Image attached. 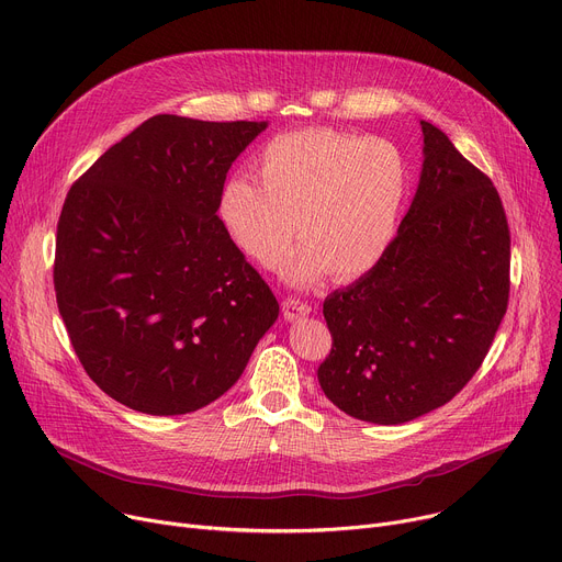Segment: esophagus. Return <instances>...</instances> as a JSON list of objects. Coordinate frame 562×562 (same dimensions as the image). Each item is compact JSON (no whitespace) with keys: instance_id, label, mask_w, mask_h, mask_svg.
Instances as JSON below:
<instances>
[{"instance_id":"34e87169","label":"esophagus","mask_w":562,"mask_h":562,"mask_svg":"<svg viewBox=\"0 0 562 562\" xmlns=\"http://www.w3.org/2000/svg\"><path fill=\"white\" fill-rule=\"evenodd\" d=\"M282 312L286 321H297V318H305L312 314V305L307 301H301V297H284L282 303Z\"/></svg>"}]
</instances>
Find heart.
<instances>
[{
    "label": "heart",
    "mask_w": 562,
    "mask_h": 562,
    "mask_svg": "<svg viewBox=\"0 0 562 562\" xmlns=\"http://www.w3.org/2000/svg\"><path fill=\"white\" fill-rule=\"evenodd\" d=\"M255 178L233 173L216 196L231 244L257 267L273 269L295 235L286 280L314 284L325 273L346 282L368 273L395 239L411 190V167L380 137L312 126L259 148Z\"/></svg>",
    "instance_id": "obj_1"
}]
</instances>
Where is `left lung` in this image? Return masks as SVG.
<instances>
[{
	"mask_svg": "<svg viewBox=\"0 0 562 562\" xmlns=\"http://www.w3.org/2000/svg\"><path fill=\"white\" fill-rule=\"evenodd\" d=\"M418 192L384 257L325 297L323 393L348 416L400 425L450 402L488 355L510 293V231L493 180L420 122Z\"/></svg>",
	"mask_w": 562,
	"mask_h": 562,
	"instance_id": "left-lung-1",
	"label": "left lung"
}]
</instances>
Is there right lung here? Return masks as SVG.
<instances>
[{"label":"right lung","mask_w":562,"mask_h":562,"mask_svg":"<svg viewBox=\"0 0 562 562\" xmlns=\"http://www.w3.org/2000/svg\"><path fill=\"white\" fill-rule=\"evenodd\" d=\"M267 122H142L67 192L54 289L90 380L151 416L214 402L280 305L216 218L228 169Z\"/></svg>","instance_id":"right-lung-1"}]
</instances>
